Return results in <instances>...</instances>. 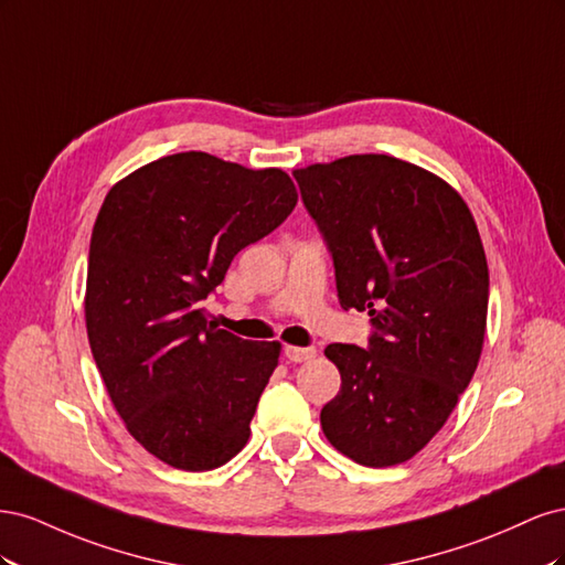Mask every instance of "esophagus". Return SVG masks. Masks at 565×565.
Instances as JSON below:
<instances>
[{"label": "esophagus", "instance_id": "esophagus-1", "mask_svg": "<svg viewBox=\"0 0 565 565\" xmlns=\"http://www.w3.org/2000/svg\"><path fill=\"white\" fill-rule=\"evenodd\" d=\"M316 353H318V349L316 347H285V355H287V361H292V363H306V361H311V358H316Z\"/></svg>", "mask_w": 565, "mask_h": 565}]
</instances>
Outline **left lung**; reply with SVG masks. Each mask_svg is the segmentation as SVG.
Returning <instances> with one entry per match:
<instances>
[{
	"label": "left lung",
	"instance_id": "obj_1",
	"mask_svg": "<svg viewBox=\"0 0 565 565\" xmlns=\"http://www.w3.org/2000/svg\"><path fill=\"white\" fill-rule=\"evenodd\" d=\"M295 179L332 254L341 309L367 311L372 324L367 349H324L341 388L322 431L358 465H401L440 431L481 358V235L446 181L398 158L349 156Z\"/></svg>",
	"mask_w": 565,
	"mask_h": 565
}]
</instances>
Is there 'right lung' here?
<instances>
[{
  "label": "right lung",
  "mask_w": 565,
  "mask_h": 565,
  "mask_svg": "<svg viewBox=\"0 0 565 565\" xmlns=\"http://www.w3.org/2000/svg\"><path fill=\"white\" fill-rule=\"evenodd\" d=\"M295 204L282 169L195 150L136 169L104 200L84 299L89 344L129 434L169 467L210 471L245 448L280 344L216 330L202 301Z\"/></svg>",
  "instance_id": "obj_1"
}]
</instances>
